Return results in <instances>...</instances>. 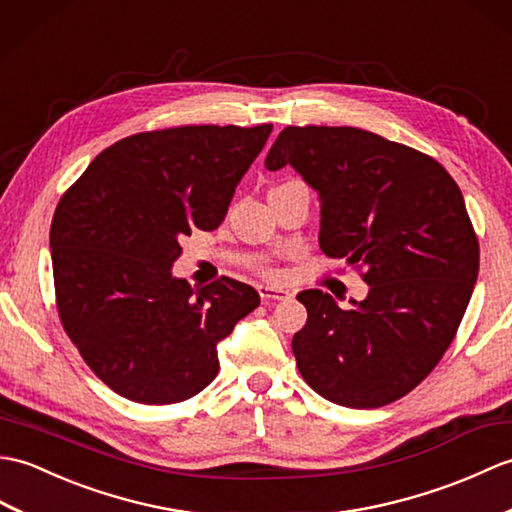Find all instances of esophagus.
Segmentation results:
<instances>
[{
    "label": "esophagus",
    "mask_w": 512,
    "mask_h": 512,
    "mask_svg": "<svg viewBox=\"0 0 512 512\" xmlns=\"http://www.w3.org/2000/svg\"><path fill=\"white\" fill-rule=\"evenodd\" d=\"M258 295L263 300H289L291 291L282 289V287H274V285H258Z\"/></svg>",
    "instance_id": "esophagus-1"
}]
</instances>
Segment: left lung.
<instances>
[{
    "label": "left lung",
    "instance_id": "left-lung-1",
    "mask_svg": "<svg viewBox=\"0 0 512 512\" xmlns=\"http://www.w3.org/2000/svg\"><path fill=\"white\" fill-rule=\"evenodd\" d=\"M265 166H293L320 195V247L363 269L350 309L298 293L304 381L326 401L372 410L401 399L445 355L478 280L480 245L462 192L434 157L355 127H287Z\"/></svg>",
    "mask_w": 512,
    "mask_h": 512
}]
</instances>
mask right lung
Segmentation results:
<instances>
[{"label":"right lung","mask_w":512,"mask_h":512,"mask_svg":"<svg viewBox=\"0 0 512 512\" xmlns=\"http://www.w3.org/2000/svg\"><path fill=\"white\" fill-rule=\"evenodd\" d=\"M271 124L175 127L102 151L56 206L50 247L65 333L96 377L144 405L186 401L219 372L217 346L260 304L221 278L173 276L179 238L217 230Z\"/></svg>","instance_id":"add662e5"}]
</instances>
